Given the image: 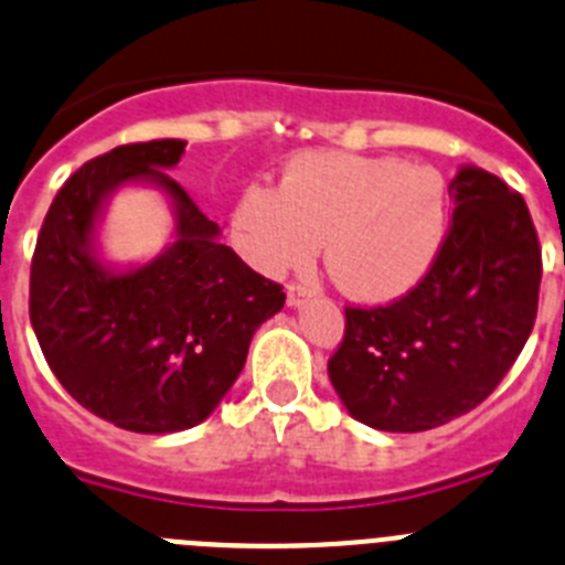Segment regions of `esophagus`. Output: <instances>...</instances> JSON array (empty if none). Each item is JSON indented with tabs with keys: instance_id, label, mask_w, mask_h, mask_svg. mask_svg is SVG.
Instances as JSON below:
<instances>
[{
	"instance_id": "obj_1",
	"label": "esophagus",
	"mask_w": 565,
	"mask_h": 565,
	"mask_svg": "<svg viewBox=\"0 0 565 565\" xmlns=\"http://www.w3.org/2000/svg\"><path fill=\"white\" fill-rule=\"evenodd\" d=\"M311 294L313 288L306 286V282H291V286H288V306L302 308L308 299H311Z\"/></svg>"
}]
</instances>
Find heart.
<instances>
[{
  "mask_svg": "<svg viewBox=\"0 0 565 565\" xmlns=\"http://www.w3.org/2000/svg\"><path fill=\"white\" fill-rule=\"evenodd\" d=\"M243 257L266 274L308 266L326 239L333 282L362 302L411 291L450 228L447 183L402 158L302 152L279 189L248 183L232 209Z\"/></svg>",
  "mask_w": 565,
  "mask_h": 565,
  "instance_id": "1",
  "label": "heart"
}]
</instances>
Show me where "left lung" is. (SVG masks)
<instances>
[{"mask_svg": "<svg viewBox=\"0 0 565 565\" xmlns=\"http://www.w3.org/2000/svg\"><path fill=\"white\" fill-rule=\"evenodd\" d=\"M452 223L430 271L387 306L344 308L328 376L356 422L422 433L495 391L535 328L541 243L526 201L498 174L463 167Z\"/></svg>", "mask_w": 565, "mask_h": 565, "instance_id": "8db88e82", "label": "left lung"}]
</instances>
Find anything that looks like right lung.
I'll use <instances>...</instances> for the list:
<instances>
[{"label":"right lung","mask_w":565,"mask_h":565,"mask_svg":"<svg viewBox=\"0 0 565 565\" xmlns=\"http://www.w3.org/2000/svg\"><path fill=\"white\" fill-rule=\"evenodd\" d=\"M186 141L124 143L70 174L47 209L30 263V326L64 391L132 433L189 430L226 396L254 331L286 306L282 286L223 246L167 169ZM149 180L173 198L175 243L132 273L92 254L103 198Z\"/></svg>","instance_id":"add662e5"}]
</instances>
